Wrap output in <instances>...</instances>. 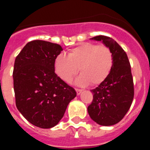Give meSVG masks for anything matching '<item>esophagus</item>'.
Instances as JSON below:
<instances>
[{
    "label": "esophagus",
    "instance_id": "1",
    "mask_svg": "<svg viewBox=\"0 0 150 150\" xmlns=\"http://www.w3.org/2000/svg\"><path fill=\"white\" fill-rule=\"evenodd\" d=\"M75 91H76V93H77L78 96H79L80 94H81V93L82 92V90L80 89H75Z\"/></svg>",
    "mask_w": 150,
    "mask_h": 150
}]
</instances>
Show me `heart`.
<instances>
[{"mask_svg":"<svg viewBox=\"0 0 150 150\" xmlns=\"http://www.w3.org/2000/svg\"><path fill=\"white\" fill-rule=\"evenodd\" d=\"M114 65V55L107 46L83 43L72 48L68 56L61 54L54 60V71L64 82L79 72L82 74L75 79L79 86H97L104 81Z\"/></svg>","mask_w":150,"mask_h":150,"instance_id":"heart-1","label":"heart"}]
</instances>
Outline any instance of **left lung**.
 Returning <instances> with one entry per match:
<instances>
[{
    "label": "left lung",
    "instance_id": "8db88e82",
    "mask_svg": "<svg viewBox=\"0 0 150 150\" xmlns=\"http://www.w3.org/2000/svg\"><path fill=\"white\" fill-rule=\"evenodd\" d=\"M91 40L102 41L111 50L114 65L108 77L91 90L93 100L88 107V113L98 125H114L127 114L134 97L130 63L125 50L112 38L97 36Z\"/></svg>",
    "mask_w": 150,
    "mask_h": 150
}]
</instances>
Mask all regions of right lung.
Wrapping results in <instances>:
<instances>
[{"label": "right lung", "instance_id": "obj_1", "mask_svg": "<svg viewBox=\"0 0 150 150\" xmlns=\"http://www.w3.org/2000/svg\"><path fill=\"white\" fill-rule=\"evenodd\" d=\"M61 50L59 44L37 40L27 43L15 58L16 107L27 121L39 128L57 125L76 96L75 89L54 71V60Z\"/></svg>", "mask_w": 150, "mask_h": 150}]
</instances>
